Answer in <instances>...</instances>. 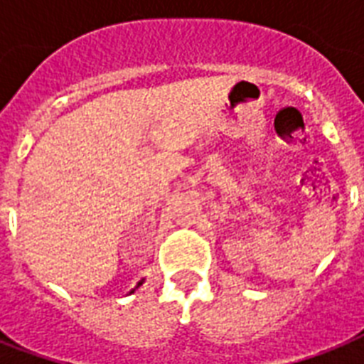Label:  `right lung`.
<instances>
[{
	"label": "right lung",
	"instance_id": "add662e5",
	"mask_svg": "<svg viewBox=\"0 0 364 364\" xmlns=\"http://www.w3.org/2000/svg\"><path fill=\"white\" fill-rule=\"evenodd\" d=\"M141 285H143V279H141V282H139V283H137V285H136V287H134V289H132V291H130V293H134V291H136V289H137V287H141Z\"/></svg>",
	"mask_w": 364,
	"mask_h": 364
}]
</instances>
